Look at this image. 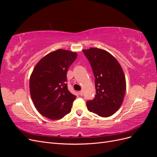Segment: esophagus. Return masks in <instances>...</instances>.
Masks as SVG:
<instances>
[{"label":"esophagus","mask_w":157,"mask_h":157,"mask_svg":"<svg viewBox=\"0 0 157 157\" xmlns=\"http://www.w3.org/2000/svg\"><path fill=\"white\" fill-rule=\"evenodd\" d=\"M83 94H84V92H83V90H81V91H80L79 92V94H80V96H82L83 95Z\"/></svg>","instance_id":"1"}]
</instances>
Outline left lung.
Segmentation results:
<instances>
[{
	"mask_svg": "<svg viewBox=\"0 0 157 157\" xmlns=\"http://www.w3.org/2000/svg\"><path fill=\"white\" fill-rule=\"evenodd\" d=\"M95 77L96 94L86 102L89 111L99 117L113 115L121 106L126 92V78L120 63L108 52L97 48L83 50Z\"/></svg>",
	"mask_w": 157,
	"mask_h": 157,
	"instance_id": "8db88e82",
	"label": "left lung"
}]
</instances>
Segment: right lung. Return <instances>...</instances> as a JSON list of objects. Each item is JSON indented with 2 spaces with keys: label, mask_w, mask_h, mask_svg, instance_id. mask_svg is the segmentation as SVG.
<instances>
[{
  "label": "right lung",
  "mask_w": 157,
  "mask_h": 157,
  "mask_svg": "<svg viewBox=\"0 0 157 157\" xmlns=\"http://www.w3.org/2000/svg\"><path fill=\"white\" fill-rule=\"evenodd\" d=\"M77 57L76 52L57 50L42 58L33 71L31 99L37 111L47 118L59 120L71 112L76 96L67 88V73Z\"/></svg>",
  "instance_id": "1"
}]
</instances>
